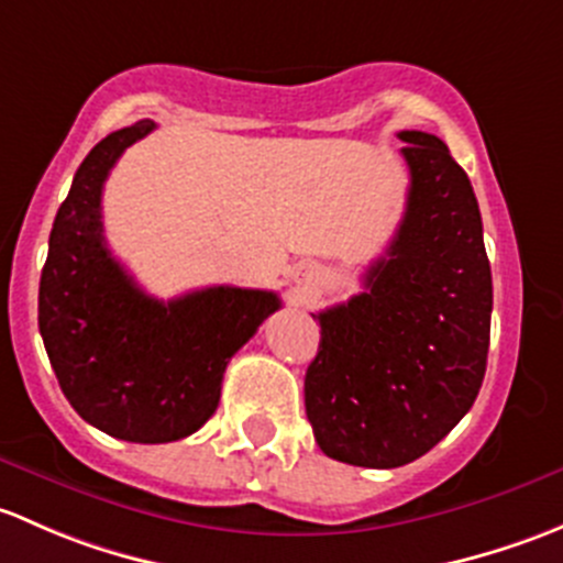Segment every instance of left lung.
<instances>
[{"instance_id":"obj_1","label":"left lung","mask_w":563,"mask_h":563,"mask_svg":"<svg viewBox=\"0 0 563 563\" xmlns=\"http://www.w3.org/2000/svg\"><path fill=\"white\" fill-rule=\"evenodd\" d=\"M398 137L411 176L407 211L366 289L311 314L320 350L303 382L322 453L366 468L417 461L472 409L494 311L472 181L437 135Z\"/></svg>"}]
</instances>
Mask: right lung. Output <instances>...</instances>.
Masks as SVG:
<instances>
[{"label": "right lung", "instance_id": "1", "mask_svg": "<svg viewBox=\"0 0 563 563\" xmlns=\"http://www.w3.org/2000/svg\"><path fill=\"white\" fill-rule=\"evenodd\" d=\"M137 121L102 137L59 206L40 276V335L73 409L108 437L165 444L219 407L230 357L282 306L268 289L206 287L167 303L137 287L102 233V187Z\"/></svg>", "mask_w": 563, "mask_h": 563}]
</instances>
